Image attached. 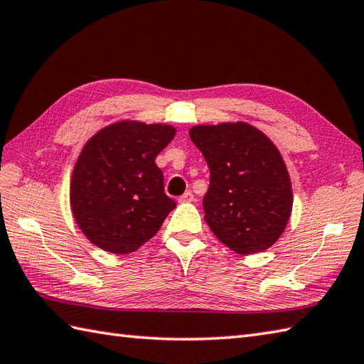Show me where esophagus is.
Masks as SVG:
<instances>
[{
	"label": "esophagus",
	"mask_w": 364,
	"mask_h": 364,
	"mask_svg": "<svg viewBox=\"0 0 364 364\" xmlns=\"http://www.w3.org/2000/svg\"><path fill=\"white\" fill-rule=\"evenodd\" d=\"M178 202L180 203H191V202H194V194H192L191 191H188V192H184V194L178 198Z\"/></svg>",
	"instance_id": "obj_1"
}]
</instances>
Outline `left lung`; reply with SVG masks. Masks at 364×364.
<instances>
[{
    "label": "left lung",
    "instance_id": "obj_1",
    "mask_svg": "<svg viewBox=\"0 0 364 364\" xmlns=\"http://www.w3.org/2000/svg\"><path fill=\"white\" fill-rule=\"evenodd\" d=\"M189 136L210 167L205 220L239 255L272 247L292 211L291 178L270 139L245 122L197 125Z\"/></svg>",
    "mask_w": 364,
    "mask_h": 364
}]
</instances>
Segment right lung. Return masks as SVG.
I'll use <instances>...</instances> for the list:
<instances>
[{"label": "right lung", "instance_id": "right-lung-1", "mask_svg": "<svg viewBox=\"0 0 364 364\" xmlns=\"http://www.w3.org/2000/svg\"><path fill=\"white\" fill-rule=\"evenodd\" d=\"M166 123L120 120L82 146L70 181V208L82 235L105 252H136L176 203L164 194L158 154L175 137Z\"/></svg>", "mask_w": 364, "mask_h": 364}]
</instances>
